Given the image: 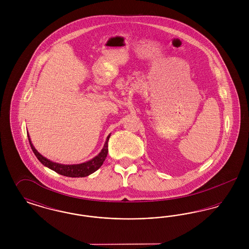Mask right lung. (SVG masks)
I'll return each mask as SVG.
<instances>
[{
    "label": "right lung",
    "instance_id": "right-lung-1",
    "mask_svg": "<svg viewBox=\"0 0 249 249\" xmlns=\"http://www.w3.org/2000/svg\"><path fill=\"white\" fill-rule=\"evenodd\" d=\"M28 138H29V142H30L31 147H32L34 153L43 165L48 167L49 169L55 171L56 173H58L61 176H64V177L85 178V177H88V176L91 175L92 173L96 172L101 166L103 165L104 161L106 160L107 153H108V140L110 138V134L107 136V141L105 142V145H104L102 151L97 155L95 158H93L90 160H89V161L84 162V163L71 164V165H65V164L53 162V161L48 160L47 158L43 157L36 150V147L32 143V141H31L30 136H29V133H28Z\"/></svg>",
    "mask_w": 249,
    "mask_h": 249
}]
</instances>
